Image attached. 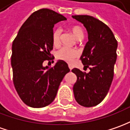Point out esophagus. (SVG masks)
Masks as SVG:
<instances>
[{
	"mask_svg": "<svg viewBox=\"0 0 130 130\" xmlns=\"http://www.w3.org/2000/svg\"><path fill=\"white\" fill-rule=\"evenodd\" d=\"M68 67H69V69H70V70H72V65H68Z\"/></svg>",
	"mask_w": 130,
	"mask_h": 130,
	"instance_id": "esophagus-1",
	"label": "esophagus"
}]
</instances>
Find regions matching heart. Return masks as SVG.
I'll return each mask as SVG.
<instances>
[{
    "mask_svg": "<svg viewBox=\"0 0 130 130\" xmlns=\"http://www.w3.org/2000/svg\"><path fill=\"white\" fill-rule=\"evenodd\" d=\"M70 31L76 40H82L83 39L85 36V32L82 27L78 25L74 26L71 28ZM60 38H61V30L56 29L53 34V42L55 45H57L60 43ZM78 55H79V53L77 50L75 49H70L68 47H62L56 53V56L58 59L68 62H72L74 59L78 57Z\"/></svg>",
    "mask_w": 130,
    "mask_h": 130,
    "instance_id": "heart-1",
    "label": "heart"
}]
</instances>
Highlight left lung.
I'll use <instances>...</instances> for the list:
<instances>
[{
    "mask_svg": "<svg viewBox=\"0 0 130 130\" xmlns=\"http://www.w3.org/2000/svg\"><path fill=\"white\" fill-rule=\"evenodd\" d=\"M72 17L87 30L88 42L80 59L84 67L90 69L89 72L72 69L77 76L73 93L79 105L90 107L102 102L109 91L117 60V41L110 28L98 19L86 15Z\"/></svg>",
    "mask_w": 130,
    "mask_h": 130,
    "instance_id": "left-lung-1",
    "label": "left lung"
}]
</instances>
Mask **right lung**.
Masks as SVG:
<instances>
[{"label":"right lung","instance_id":"obj_1","mask_svg":"<svg viewBox=\"0 0 130 130\" xmlns=\"http://www.w3.org/2000/svg\"><path fill=\"white\" fill-rule=\"evenodd\" d=\"M65 20L52 10H37L23 24L13 41V83L22 101L29 107L40 108L50 105L64 76L70 72L68 64L62 60L53 68L43 65L51 56L54 25Z\"/></svg>","mask_w":130,"mask_h":130}]
</instances>
